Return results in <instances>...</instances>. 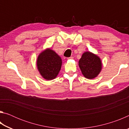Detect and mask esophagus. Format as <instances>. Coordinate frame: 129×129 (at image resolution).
Listing matches in <instances>:
<instances>
[{"instance_id": "esophagus-1", "label": "esophagus", "mask_w": 129, "mask_h": 129, "mask_svg": "<svg viewBox=\"0 0 129 129\" xmlns=\"http://www.w3.org/2000/svg\"><path fill=\"white\" fill-rule=\"evenodd\" d=\"M73 57H68V58L67 59H68V60H69V59H73Z\"/></svg>"}]
</instances>
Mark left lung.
<instances>
[{
	"mask_svg": "<svg viewBox=\"0 0 129 129\" xmlns=\"http://www.w3.org/2000/svg\"><path fill=\"white\" fill-rule=\"evenodd\" d=\"M82 74L88 79L97 77L102 69L101 60L99 56L89 51L84 52L78 61Z\"/></svg>",
	"mask_w": 129,
	"mask_h": 129,
	"instance_id": "1",
	"label": "left lung"
}]
</instances>
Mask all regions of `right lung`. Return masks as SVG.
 Returning <instances> with one entry per match:
<instances>
[{"instance_id":"add662e5","label":"right lung","mask_w":129,"mask_h":129,"mask_svg":"<svg viewBox=\"0 0 129 129\" xmlns=\"http://www.w3.org/2000/svg\"><path fill=\"white\" fill-rule=\"evenodd\" d=\"M41 76L47 80L54 79L57 76L62 65V60L55 52L47 48L39 54L36 61Z\"/></svg>"}]
</instances>
